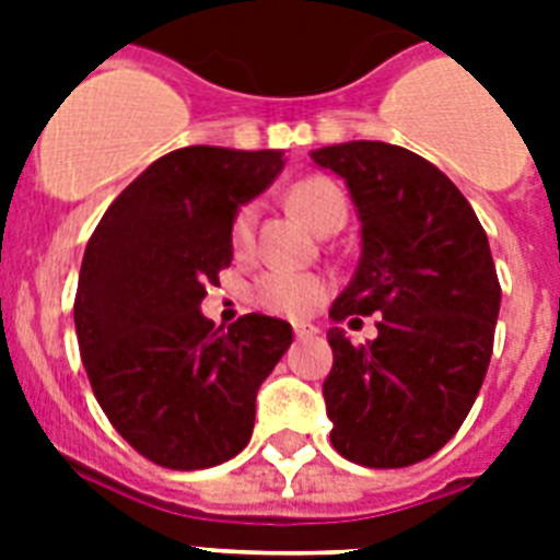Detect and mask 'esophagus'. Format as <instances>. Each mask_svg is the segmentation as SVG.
I'll use <instances>...</instances> for the list:
<instances>
[{"label":"esophagus","instance_id":"34e87169","mask_svg":"<svg viewBox=\"0 0 560 560\" xmlns=\"http://www.w3.org/2000/svg\"><path fill=\"white\" fill-rule=\"evenodd\" d=\"M293 334H296L299 340H305V337H314L316 328L311 323H293Z\"/></svg>","mask_w":560,"mask_h":560}]
</instances>
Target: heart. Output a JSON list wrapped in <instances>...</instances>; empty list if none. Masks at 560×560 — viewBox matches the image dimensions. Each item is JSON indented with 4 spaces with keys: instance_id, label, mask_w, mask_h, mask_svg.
I'll use <instances>...</instances> for the list:
<instances>
[{
    "instance_id": "heart-1",
    "label": "heart",
    "mask_w": 560,
    "mask_h": 560,
    "mask_svg": "<svg viewBox=\"0 0 560 560\" xmlns=\"http://www.w3.org/2000/svg\"><path fill=\"white\" fill-rule=\"evenodd\" d=\"M290 206L305 218V223L319 226L334 214H346V197L334 183L319 177L302 179L296 186L290 188ZM255 220H258V209L255 206H244L232 220L229 229V241L235 255H249L253 253L255 241ZM325 284L311 272H288V270H272L258 279L255 284V302L270 311V314H284V316H302L323 299Z\"/></svg>"
}]
</instances>
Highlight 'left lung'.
Wrapping results in <instances>:
<instances>
[{"label":"left lung","mask_w":560,"mask_h":560,"mask_svg":"<svg viewBox=\"0 0 560 560\" xmlns=\"http://www.w3.org/2000/svg\"><path fill=\"white\" fill-rule=\"evenodd\" d=\"M311 160L346 183L360 218L358 270L331 319L377 314L363 346L328 331L331 444L366 468H407L451 442L486 381L500 314L491 246L459 188L407 148L342 142Z\"/></svg>","instance_id":"1"}]
</instances>
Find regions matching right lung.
<instances>
[{
    "instance_id": "right-lung-1",
    "label": "right lung",
    "mask_w": 560,
    "mask_h": 560,
    "mask_svg": "<svg viewBox=\"0 0 560 560\" xmlns=\"http://www.w3.org/2000/svg\"><path fill=\"white\" fill-rule=\"evenodd\" d=\"M281 168V151H171L118 194L86 244L74 296L83 369L109 424L162 468H211L244 451L255 395L293 342L276 316L246 314L223 331L200 311L232 264L237 209Z\"/></svg>"
}]
</instances>
